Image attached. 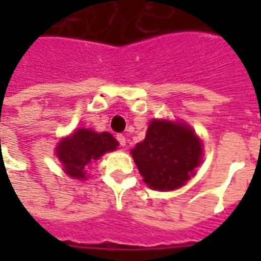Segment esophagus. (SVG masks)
<instances>
[{"label":"esophagus","mask_w":261,"mask_h":261,"mask_svg":"<svg viewBox=\"0 0 261 261\" xmlns=\"http://www.w3.org/2000/svg\"><path fill=\"white\" fill-rule=\"evenodd\" d=\"M117 141H119V144L121 145V147H124V145H125V137L123 136V134H119V136H117Z\"/></svg>","instance_id":"34e87169"}]
</instances>
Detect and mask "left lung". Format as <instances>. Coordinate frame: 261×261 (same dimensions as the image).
<instances>
[{"instance_id":"1","label":"left lung","mask_w":261,"mask_h":261,"mask_svg":"<svg viewBox=\"0 0 261 261\" xmlns=\"http://www.w3.org/2000/svg\"><path fill=\"white\" fill-rule=\"evenodd\" d=\"M201 142L187 125L153 120L145 140L131 149L144 181L166 192L183 186L200 165Z\"/></svg>"}]
</instances>
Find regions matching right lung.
Returning a JSON list of instances; mask_svg holds the SVG:
<instances>
[{
	"mask_svg": "<svg viewBox=\"0 0 261 261\" xmlns=\"http://www.w3.org/2000/svg\"><path fill=\"white\" fill-rule=\"evenodd\" d=\"M119 142L110 133H93L92 130L80 128L60 142L57 156L64 166V170L75 179H85L88 169L103 153L114 151Z\"/></svg>",
	"mask_w": 261,
	"mask_h": 261,
	"instance_id": "obj_1",
	"label": "right lung"
}]
</instances>
